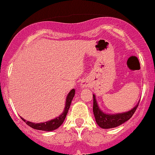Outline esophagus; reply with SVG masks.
Segmentation results:
<instances>
[{
  "mask_svg": "<svg viewBox=\"0 0 155 155\" xmlns=\"http://www.w3.org/2000/svg\"><path fill=\"white\" fill-rule=\"evenodd\" d=\"M88 83L87 82V81H82V83H81V86L82 87H88Z\"/></svg>",
  "mask_w": 155,
  "mask_h": 155,
  "instance_id": "1",
  "label": "esophagus"
}]
</instances>
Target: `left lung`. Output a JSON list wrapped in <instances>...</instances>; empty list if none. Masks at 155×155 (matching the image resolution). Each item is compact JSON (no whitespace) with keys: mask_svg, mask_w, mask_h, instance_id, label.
Masks as SVG:
<instances>
[{"mask_svg":"<svg viewBox=\"0 0 155 155\" xmlns=\"http://www.w3.org/2000/svg\"><path fill=\"white\" fill-rule=\"evenodd\" d=\"M138 105L139 104H137L133 109L127 112L116 114H105L99 108L96 100V96L95 95H93V114H94L95 119H96L97 124L103 129L116 127L126 122L133 115L136 108H138Z\"/></svg>","mask_w":155,"mask_h":155,"instance_id":"1","label":"left lung"}]
</instances>
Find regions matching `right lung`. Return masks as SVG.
<instances>
[{"mask_svg": "<svg viewBox=\"0 0 155 155\" xmlns=\"http://www.w3.org/2000/svg\"><path fill=\"white\" fill-rule=\"evenodd\" d=\"M74 93H75V90H74V89L69 92V93H68L66 98L65 110H64L63 113H62L59 117H56V118L53 119V120H49V121L45 122V123L40 124H35L32 123V122L26 121L25 119H23L22 117H21V118H22V120H23V121L25 122L26 124L28 125L29 127H31L33 128V129L44 130V131H52V130L57 129V128H59V127L62 125V124L63 123L64 120H65V117H66L67 114H68V109H69L70 108V105H71V101H72L73 98H74Z\"/></svg>", "mask_w": 155, "mask_h": 155, "instance_id": "right-lung-1", "label": "right lung"}]
</instances>
